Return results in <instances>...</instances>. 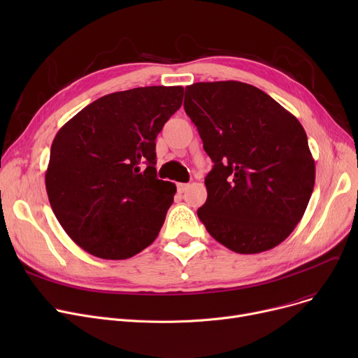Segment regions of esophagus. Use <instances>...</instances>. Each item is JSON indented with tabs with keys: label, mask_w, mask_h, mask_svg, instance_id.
<instances>
[{
	"label": "esophagus",
	"mask_w": 358,
	"mask_h": 358,
	"mask_svg": "<svg viewBox=\"0 0 358 358\" xmlns=\"http://www.w3.org/2000/svg\"><path fill=\"white\" fill-rule=\"evenodd\" d=\"M189 187H190V184H184V182H178V184H177V192H178L180 194H182V193H185L187 190H189Z\"/></svg>",
	"instance_id": "34e87169"
}]
</instances>
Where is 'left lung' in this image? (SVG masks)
<instances>
[{"mask_svg": "<svg viewBox=\"0 0 358 358\" xmlns=\"http://www.w3.org/2000/svg\"><path fill=\"white\" fill-rule=\"evenodd\" d=\"M184 110L215 162L197 210L206 229L238 254L277 247L303 217L315 185L303 126L268 94L239 81L185 87Z\"/></svg>", "mask_w": 358, "mask_h": 358, "instance_id": "8db88e82", "label": "left lung"}]
</instances>
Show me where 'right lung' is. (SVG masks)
<instances>
[{"label":"right lung","mask_w":358,"mask_h":358,"mask_svg":"<svg viewBox=\"0 0 358 358\" xmlns=\"http://www.w3.org/2000/svg\"><path fill=\"white\" fill-rule=\"evenodd\" d=\"M182 87H139L92 101L56 134L45 182L52 210L88 254L124 259L158 236L174 182L157 178L155 139Z\"/></svg>","instance_id":"add662e5"}]
</instances>
